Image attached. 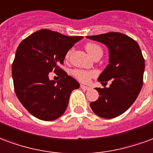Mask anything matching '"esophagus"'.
I'll use <instances>...</instances> for the list:
<instances>
[{"label":"esophagus","instance_id":"34e87169","mask_svg":"<svg viewBox=\"0 0 153 153\" xmlns=\"http://www.w3.org/2000/svg\"><path fill=\"white\" fill-rule=\"evenodd\" d=\"M81 88L82 89V90H88L90 89L89 86H85V85H81Z\"/></svg>","mask_w":153,"mask_h":153}]
</instances>
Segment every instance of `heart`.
<instances>
[{
    "instance_id": "heart-1",
    "label": "heart",
    "mask_w": 153,
    "mask_h": 153,
    "mask_svg": "<svg viewBox=\"0 0 153 153\" xmlns=\"http://www.w3.org/2000/svg\"><path fill=\"white\" fill-rule=\"evenodd\" d=\"M85 50L88 52L91 57H94L96 53H102V49L100 45L94 43H89L85 45ZM69 54H70V51L67 52L65 55V59H68L69 58ZM72 75L77 79L78 81L83 82V83H87L88 81H90V79L94 76L97 75V72L94 70H90V71H86V70H82V69H72L71 71Z\"/></svg>"
}]
</instances>
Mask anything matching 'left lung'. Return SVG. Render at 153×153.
Here are the masks:
<instances>
[{"mask_svg": "<svg viewBox=\"0 0 153 153\" xmlns=\"http://www.w3.org/2000/svg\"><path fill=\"white\" fill-rule=\"evenodd\" d=\"M107 45L109 62L98 81L108 88H95L100 97L90 102L93 112L100 117L110 119L120 116L133 104L143 86L145 62L139 44L120 32L86 36Z\"/></svg>", "mask_w": 153, "mask_h": 153, "instance_id": "8db88e82", "label": "left lung"}]
</instances>
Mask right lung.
I'll list each match as a JSON object with an SVG mask.
<instances>
[{
  "label": "right lung",
  "mask_w": 153,
  "mask_h": 153,
  "mask_svg": "<svg viewBox=\"0 0 153 153\" xmlns=\"http://www.w3.org/2000/svg\"><path fill=\"white\" fill-rule=\"evenodd\" d=\"M82 38L41 29L19 44L12 64L14 91L32 116L49 121L64 113L70 94L80 84L59 65L63 63L67 52ZM52 71L61 72L57 83L48 79Z\"/></svg>",
  "instance_id": "right-lung-1"
}]
</instances>
